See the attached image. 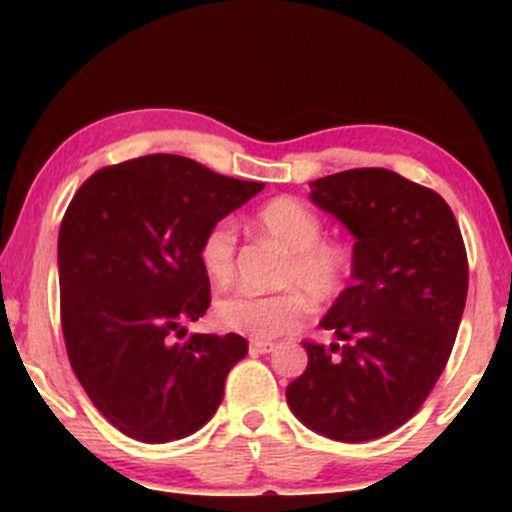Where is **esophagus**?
Segmentation results:
<instances>
[{
    "mask_svg": "<svg viewBox=\"0 0 512 512\" xmlns=\"http://www.w3.org/2000/svg\"><path fill=\"white\" fill-rule=\"evenodd\" d=\"M250 351L252 354H269V351H274V342H260V339H252Z\"/></svg>",
    "mask_w": 512,
    "mask_h": 512,
    "instance_id": "esophagus-1",
    "label": "esophagus"
}]
</instances>
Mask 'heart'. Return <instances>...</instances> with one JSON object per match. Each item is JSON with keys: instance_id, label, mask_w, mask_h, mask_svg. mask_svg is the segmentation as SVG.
Returning a JSON list of instances; mask_svg holds the SVG:
<instances>
[{"instance_id": "b5f03b06", "label": "heart", "mask_w": 512, "mask_h": 512, "mask_svg": "<svg viewBox=\"0 0 512 512\" xmlns=\"http://www.w3.org/2000/svg\"><path fill=\"white\" fill-rule=\"evenodd\" d=\"M255 226L291 252L279 281L286 291L269 296L233 293L216 305V317L231 332L267 342L301 325L310 310L308 298L327 308L344 296L354 274V250L344 240L322 238V216L296 197L269 199L257 211ZM236 243L238 231L233 219L211 223L199 240V264L214 286H226L233 279Z\"/></svg>"}]
</instances>
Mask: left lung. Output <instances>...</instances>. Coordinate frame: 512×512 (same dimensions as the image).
<instances>
[{
    "label": "left lung",
    "instance_id": "obj_1",
    "mask_svg": "<svg viewBox=\"0 0 512 512\" xmlns=\"http://www.w3.org/2000/svg\"><path fill=\"white\" fill-rule=\"evenodd\" d=\"M310 199L354 233V274L320 322L342 344L303 342L308 368L286 402L322 436L363 443L407 424L438 383L467 301V250L448 202L387 168L327 175Z\"/></svg>",
    "mask_w": 512,
    "mask_h": 512
}]
</instances>
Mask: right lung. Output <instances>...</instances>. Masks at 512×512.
Listing matches in <instances>:
<instances>
[{"mask_svg":"<svg viewBox=\"0 0 512 512\" xmlns=\"http://www.w3.org/2000/svg\"><path fill=\"white\" fill-rule=\"evenodd\" d=\"M262 182L185 156L151 154L96 170L69 202L57 240L67 356L96 409L125 436L168 443L214 416L240 334H192L211 303L197 248L211 223Z\"/></svg>","mask_w":512,"mask_h":512,"instance_id":"obj_1","label":"right lung"}]
</instances>
